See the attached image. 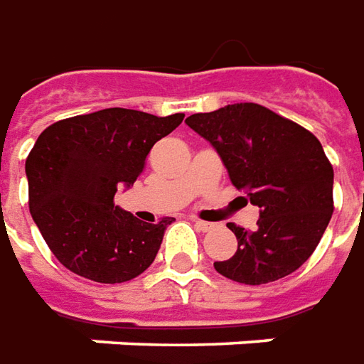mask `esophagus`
I'll return each mask as SVG.
<instances>
[{"label": "esophagus", "mask_w": 364, "mask_h": 364, "mask_svg": "<svg viewBox=\"0 0 364 364\" xmlns=\"http://www.w3.org/2000/svg\"><path fill=\"white\" fill-rule=\"evenodd\" d=\"M194 228L198 229V231H202V233H208V231H211V229L215 228L213 223H208V221H200V219H194Z\"/></svg>", "instance_id": "1"}]
</instances>
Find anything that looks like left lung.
Returning a JSON list of instances; mask_svg holds the SVG:
<instances>
[{
    "label": "left lung",
    "instance_id": "8db88e82",
    "mask_svg": "<svg viewBox=\"0 0 364 364\" xmlns=\"http://www.w3.org/2000/svg\"><path fill=\"white\" fill-rule=\"evenodd\" d=\"M188 127L223 161L229 178L259 205V228H231L237 252L213 262L241 284H267L292 274L316 251L333 213V168L308 129L259 104L194 113Z\"/></svg>",
    "mask_w": 364,
    "mask_h": 364
}]
</instances>
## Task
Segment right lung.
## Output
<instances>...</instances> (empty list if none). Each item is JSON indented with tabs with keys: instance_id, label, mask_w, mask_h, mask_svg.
Returning a JSON list of instances; mask_svg holds the SVG:
<instances>
[{
	"instance_id": "1",
	"label": "right lung",
	"mask_w": 364,
	"mask_h": 364,
	"mask_svg": "<svg viewBox=\"0 0 364 364\" xmlns=\"http://www.w3.org/2000/svg\"><path fill=\"white\" fill-rule=\"evenodd\" d=\"M184 113L109 107L53 123L27 156L29 210L54 257L80 277L117 284L153 264L174 218L143 223L113 203L133 186L156 141L182 123Z\"/></svg>"
}]
</instances>
